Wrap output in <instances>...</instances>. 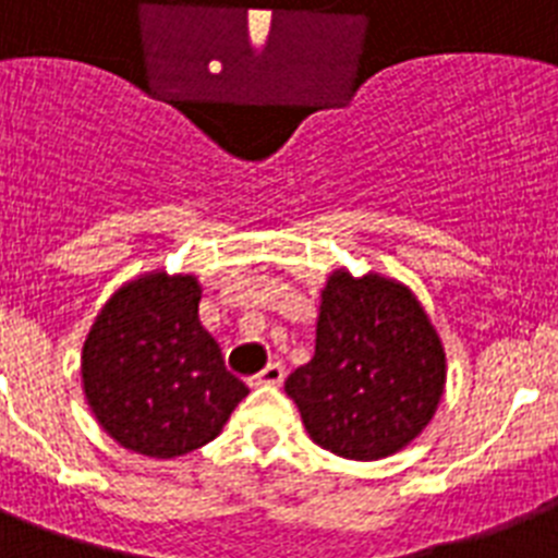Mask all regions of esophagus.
Segmentation results:
<instances>
[{
	"label": "esophagus",
	"mask_w": 558,
	"mask_h": 558,
	"mask_svg": "<svg viewBox=\"0 0 558 558\" xmlns=\"http://www.w3.org/2000/svg\"><path fill=\"white\" fill-rule=\"evenodd\" d=\"M282 379H284V367L279 365V362H270V365L262 367V373L253 376L256 385H282Z\"/></svg>",
	"instance_id": "esophagus-1"
}]
</instances>
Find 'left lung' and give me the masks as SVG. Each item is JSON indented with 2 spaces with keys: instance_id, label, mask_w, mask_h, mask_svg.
<instances>
[{
  "instance_id": "left-lung-1",
  "label": "left lung",
  "mask_w": 558,
  "mask_h": 558,
  "mask_svg": "<svg viewBox=\"0 0 558 558\" xmlns=\"http://www.w3.org/2000/svg\"><path fill=\"white\" fill-rule=\"evenodd\" d=\"M448 381L445 344L393 276L333 268L319 290L316 351L284 390L322 450L376 462L422 436Z\"/></svg>"
}]
</instances>
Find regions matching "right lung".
<instances>
[{"instance_id": "add662e5", "label": "right lung", "mask_w": 558, "mask_h": 558, "mask_svg": "<svg viewBox=\"0 0 558 558\" xmlns=\"http://www.w3.org/2000/svg\"><path fill=\"white\" fill-rule=\"evenodd\" d=\"M193 274L147 270L119 284L82 344V390L110 439L177 459L222 434L247 396L199 322Z\"/></svg>"}]
</instances>
